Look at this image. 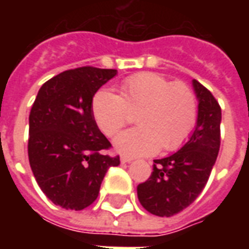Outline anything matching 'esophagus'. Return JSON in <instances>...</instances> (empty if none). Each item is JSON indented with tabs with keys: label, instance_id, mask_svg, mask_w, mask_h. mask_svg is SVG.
Wrapping results in <instances>:
<instances>
[{
	"label": "esophagus",
	"instance_id": "1",
	"mask_svg": "<svg viewBox=\"0 0 249 249\" xmlns=\"http://www.w3.org/2000/svg\"><path fill=\"white\" fill-rule=\"evenodd\" d=\"M130 161H133V157H130V156L121 157V162H130Z\"/></svg>",
	"mask_w": 249,
	"mask_h": 249
}]
</instances>
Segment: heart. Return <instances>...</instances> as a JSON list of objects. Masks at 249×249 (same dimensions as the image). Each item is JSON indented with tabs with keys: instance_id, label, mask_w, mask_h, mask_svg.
<instances>
[{
	"instance_id": "b5f03b06",
	"label": "heart",
	"mask_w": 249,
	"mask_h": 249,
	"mask_svg": "<svg viewBox=\"0 0 249 249\" xmlns=\"http://www.w3.org/2000/svg\"><path fill=\"white\" fill-rule=\"evenodd\" d=\"M96 124L107 136H114L132 123L136 129L116 137L114 146L124 155H152L178 151L192 135L197 121V100L185 82H172L157 73L142 71L125 78L120 96L100 90L92 101Z\"/></svg>"
}]
</instances>
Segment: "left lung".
Wrapping results in <instances>:
<instances>
[{
  "label": "left lung",
  "instance_id": "1",
  "mask_svg": "<svg viewBox=\"0 0 249 249\" xmlns=\"http://www.w3.org/2000/svg\"><path fill=\"white\" fill-rule=\"evenodd\" d=\"M193 87L198 98L196 129L180 151L155 160L149 178L137 185L141 205L161 217L181 212L197 198L219 155L221 108L197 80H193Z\"/></svg>",
  "mask_w": 249,
  "mask_h": 249
}]
</instances>
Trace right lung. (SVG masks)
<instances>
[{
  "label": "right lung",
  "instance_id": "right-lung-1",
  "mask_svg": "<svg viewBox=\"0 0 249 249\" xmlns=\"http://www.w3.org/2000/svg\"><path fill=\"white\" fill-rule=\"evenodd\" d=\"M116 69L81 66L52 77L40 88L29 114L28 156L36 181L46 197L71 211L97 198L105 173L120 156L92 113L93 96L116 76Z\"/></svg>",
  "mask_w": 249,
  "mask_h": 249
}]
</instances>
